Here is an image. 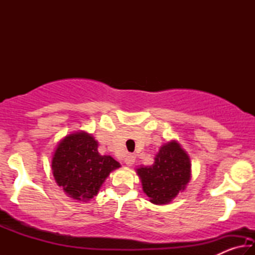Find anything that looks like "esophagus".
<instances>
[{
	"instance_id": "1",
	"label": "esophagus",
	"mask_w": 255,
	"mask_h": 255,
	"mask_svg": "<svg viewBox=\"0 0 255 255\" xmlns=\"http://www.w3.org/2000/svg\"><path fill=\"white\" fill-rule=\"evenodd\" d=\"M135 159H136L135 155H132V154H128L127 156L125 157V163H126L128 166H131L132 164L135 163Z\"/></svg>"
}]
</instances>
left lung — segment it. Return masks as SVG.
I'll return each instance as SVG.
<instances>
[{"label":"left lung","instance_id":"8db88e82","mask_svg":"<svg viewBox=\"0 0 255 255\" xmlns=\"http://www.w3.org/2000/svg\"><path fill=\"white\" fill-rule=\"evenodd\" d=\"M188 154L175 140L163 145L150 166L137 169L143 190L149 201L165 205L188 184L191 173Z\"/></svg>","mask_w":255,"mask_h":255}]
</instances>
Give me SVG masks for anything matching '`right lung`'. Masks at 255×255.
I'll return each instance as SVG.
<instances>
[{
    "instance_id": "1",
    "label": "right lung",
    "mask_w": 255,
    "mask_h": 255,
    "mask_svg": "<svg viewBox=\"0 0 255 255\" xmlns=\"http://www.w3.org/2000/svg\"><path fill=\"white\" fill-rule=\"evenodd\" d=\"M120 164L98 152V143L86 132L66 136L56 148L51 170L59 187L75 200L86 201L98 195L111 171Z\"/></svg>"
}]
</instances>
